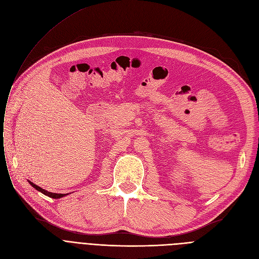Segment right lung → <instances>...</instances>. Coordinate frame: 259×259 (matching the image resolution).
Returning a JSON list of instances; mask_svg holds the SVG:
<instances>
[{"mask_svg": "<svg viewBox=\"0 0 259 259\" xmlns=\"http://www.w3.org/2000/svg\"><path fill=\"white\" fill-rule=\"evenodd\" d=\"M29 183H30V185L31 186H33L36 190H38V191H40L41 193H44L45 195H48V196H50V197H53V199H59V197H63V196H66L67 194H63V193H52V192H49V191H47V190H45V189H42V188H40L39 186H37V185H35L34 183H32V182H30L29 181Z\"/></svg>", "mask_w": 259, "mask_h": 259, "instance_id": "add662e5", "label": "right lung"}]
</instances>
